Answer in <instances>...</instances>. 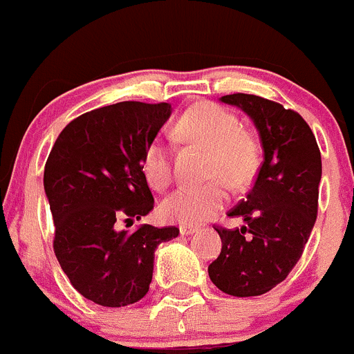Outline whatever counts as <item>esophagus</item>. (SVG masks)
<instances>
[{"label":"esophagus","mask_w":354,"mask_h":354,"mask_svg":"<svg viewBox=\"0 0 354 354\" xmlns=\"http://www.w3.org/2000/svg\"><path fill=\"white\" fill-rule=\"evenodd\" d=\"M198 227H187V225H182L180 227V236H192V234L198 232Z\"/></svg>","instance_id":"1"}]
</instances>
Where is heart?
Wrapping results in <instances>:
<instances>
[{"instance_id": "1", "label": "heart", "mask_w": 354, "mask_h": 354, "mask_svg": "<svg viewBox=\"0 0 354 354\" xmlns=\"http://www.w3.org/2000/svg\"><path fill=\"white\" fill-rule=\"evenodd\" d=\"M182 141L206 149L209 155L206 177L215 178L199 187H180L160 206L169 222L196 225L212 218L227 203L225 184L243 189L253 180L260 163V149L251 134L230 111L212 103H201L185 111L176 125ZM141 169L155 191H165L172 182V156L162 139H153L142 153Z\"/></svg>"}]
</instances>
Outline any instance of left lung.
Returning <instances> with one entry per match:
<instances>
[{"label":"left lung","instance_id":"8db88e82","mask_svg":"<svg viewBox=\"0 0 354 354\" xmlns=\"http://www.w3.org/2000/svg\"><path fill=\"white\" fill-rule=\"evenodd\" d=\"M220 101L253 120L263 163L246 199L229 212L244 225L215 229L222 251L208 275L225 295L260 296L288 277L308 243L317 220L320 149L303 117L275 101L243 93Z\"/></svg>","mask_w":354,"mask_h":354}]
</instances>
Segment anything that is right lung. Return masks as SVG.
<instances>
[{"label":"right lung","mask_w":354,"mask_h":354,"mask_svg":"<svg viewBox=\"0 0 354 354\" xmlns=\"http://www.w3.org/2000/svg\"><path fill=\"white\" fill-rule=\"evenodd\" d=\"M172 113L169 103L122 101L70 122L46 167L44 192L55 222L53 250L70 284L108 308L138 303L149 291L155 251L177 227L145 223L117 230V220H141L153 209L142 153Z\"/></svg>","instance_id":"obj_1"}]
</instances>
